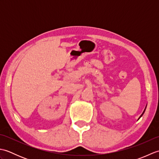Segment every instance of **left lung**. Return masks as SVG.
Returning <instances> with one entry per match:
<instances>
[{"instance_id":"1","label":"left lung","mask_w":159,"mask_h":159,"mask_svg":"<svg viewBox=\"0 0 159 159\" xmlns=\"http://www.w3.org/2000/svg\"><path fill=\"white\" fill-rule=\"evenodd\" d=\"M145 110H146V109H145ZM145 110L143 111V113H142V114H141V116L139 117V118H140V117H141V116H143V113H144V112H145Z\"/></svg>"}]
</instances>
